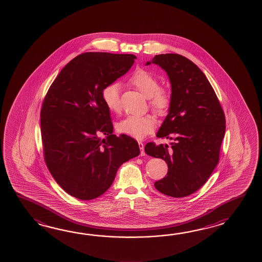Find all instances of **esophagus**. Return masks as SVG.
<instances>
[{
    "label": "esophagus",
    "instance_id": "34e87169",
    "mask_svg": "<svg viewBox=\"0 0 262 262\" xmlns=\"http://www.w3.org/2000/svg\"><path fill=\"white\" fill-rule=\"evenodd\" d=\"M139 149H140V156H144V144L142 142H139Z\"/></svg>",
    "mask_w": 262,
    "mask_h": 262
}]
</instances>
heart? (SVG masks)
Masks as SVG:
<instances>
[{"label": "heart", "instance_id": "heart-1", "mask_svg": "<svg viewBox=\"0 0 262 262\" xmlns=\"http://www.w3.org/2000/svg\"><path fill=\"white\" fill-rule=\"evenodd\" d=\"M129 83L150 100V106L157 113L166 112L170 105L171 95L166 89L160 88L159 80L154 73L145 68H138L129 78ZM102 100L110 112L117 113L121 110L120 86L116 82L106 85L102 90ZM119 133L141 139L156 128V121L149 115H129L116 125Z\"/></svg>", "mask_w": 262, "mask_h": 262}]
</instances>
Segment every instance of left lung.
Here are the masks:
<instances>
[{
  "mask_svg": "<svg viewBox=\"0 0 262 262\" xmlns=\"http://www.w3.org/2000/svg\"><path fill=\"white\" fill-rule=\"evenodd\" d=\"M155 63L167 72L171 84L168 114L156 134L174 141L168 145L149 142L148 156L167 164L165 178L155 183L164 195L184 198L200 189L219 161L226 131V118L217 96L204 73L184 56L156 55Z\"/></svg>",
  "mask_w": 262,
  "mask_h": 262,
  "instance_id": "left-lung-1",
  "label": "left lung"
}]
</instances>
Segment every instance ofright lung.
I'll use <instances>...</instances> for the list:
<instances>
[{"label":"right lung","mask_w":262,"mask_h":262,"mask_svg":"<svg viewBox=\"0 0 262 262\" xmlns=\"http://www.w3.org/2000/svg\"><path fill=\"white\" fill-rule=\"evenodd\" d=\"M133 54L85 52L61 69L41 108L45 162L69 195L91 201L111 187L118 168L138 156L139 143L113 135L102 90L133 66ZM105 135L106 139H102Z\"/></svg>","instance_id":"add662e5"}]
</instances>
